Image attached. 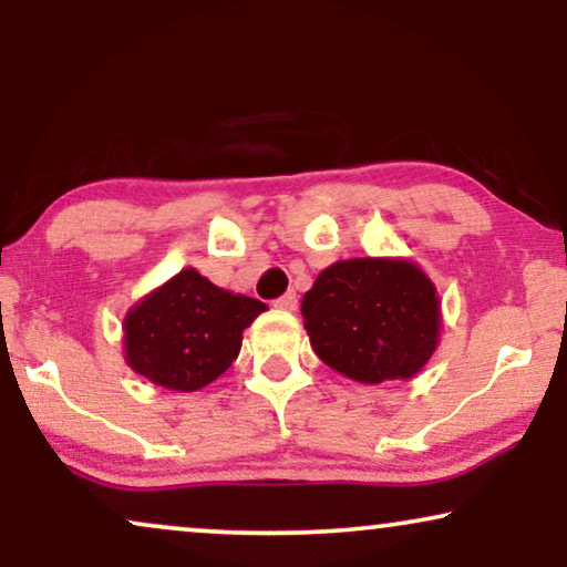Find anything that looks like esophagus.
Segmentation results:
<instances>
[{"label":"esophagus","instance_id":"34e87169","mask_svg":"<svg viewBox=\"0 0 567 567\" xmlns=\"http://www.w3.org/2000/svg\"><path fill=\"white\" fill-rule=\"evenodd\" d=\"M297 305H299L297 291H286L284 297L276 299V307H278V309H289V312H293V309H297Z\"/></svg>","mask_w":567,"mask_h":567}]
</instances>
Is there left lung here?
Here are the masks:
<instances>
[{"mask_svg":"<svg viewBox=\"0 0 567 567\" xmlns=\"http://www.w3.org/2000/svg\"><path fill=\"white\" fill-rule=\"evenodd\" d=\"M315 353L363 384L410 379L439 340V297L408 260L355 258L324 268L301 299Z\"/></svg>","mask_w":567,"mask_h":567,"instance_id":"obj_1","label":"left lung"}]
</instances>
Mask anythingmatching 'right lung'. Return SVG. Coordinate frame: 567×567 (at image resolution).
I'll use <instances>...</instances> for the list:
<instances>
[{
    "mask_svg": "<svg viewBox=\"0 0 567 567\" xmlns=\"http://www.w3.org/2000/svg\"><path fill=\"white\" fill-rule=\"evenodd\" d=\"M266 305L181 270L126 317L128 367L167 390L193 392L237 359L243 330Z\"/></svg>",
    "mask_w": 567,
    "mask_h": 567,
    "instance_id": "1",
    "label": "right lung"
}]
</instances>
